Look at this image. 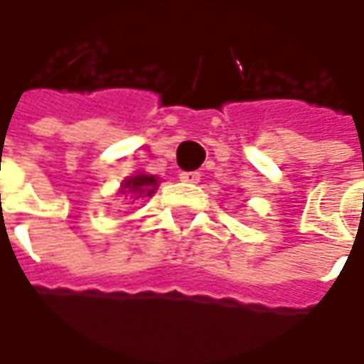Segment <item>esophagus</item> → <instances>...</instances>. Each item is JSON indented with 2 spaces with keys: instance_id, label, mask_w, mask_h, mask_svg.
Returning a JSON list of instances; mask_svg holds the SVG:
<instances>
[{
  "instance_id": "1",
  "label": "esophagus",
  "mask_w": 364,
  "mask_h": 364,
  "mask_svg": "<svg viewBox=\"0 0 364 364\" xmlns=\"http://www.w3.org/2000/svg\"><path fill=\"white\" fill-rule=\"evenodd\" d=\"M179 179L185 183H199V179H201V173L199 171H183L181 175H179Z\"/></svg>"
}]
</instances>
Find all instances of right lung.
<instances>
[{"label":"right lung","instance_id":"obj_1","mask_svg":"<svg viewBox=\"0 0 364 364\" xmlns=\"http://www.w3.org/2000/svg\"><path fill=\"white\" fill-rule=\"evenodd\" d=\"M159 185V179L155 175H145V173H137L133 177H127L123 181V187H121V193H129L131 197L139 199V197H151L155 189Z\"/></svg>","mask_w":364,"mask_h":364}]
</instances>
